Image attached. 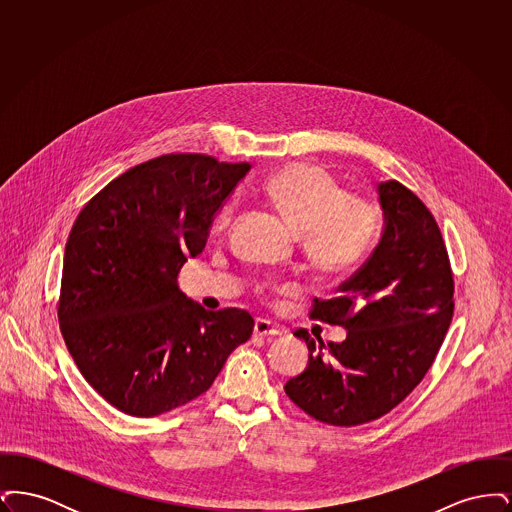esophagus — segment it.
<instances>
[{
  "label": "esophagus",
  "instance_id": "1",
  "mask_svg": "<svg viewBox=\"0 0 512 512\" xmlns=\"http://www.w3.org/2000/svg\"><path fill=\"white\" fill-rule=\"evenodd\" d=\"M253 336L255 338H276V336H282V330L272 326L268 320L257 318L255 326H253Z\"/></svg>",
  "mask_w": 512,
  "mask_h": 512
}]
</instances>
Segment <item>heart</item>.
Instances as JSON below:
<instances>
[{"label": "heart", "mask_w": 512, "mask_h": 512, "mask_svg": "<svg viewBox=\"0 0 512 512\" xmlns=\"http://www.w3.org/2000/svg\"><path fill=\"white\" fill-rule=\"evenodd\" d=\"M263 195L301 236L303 251L322 272L340 276L363 263L376 236V211L361 197H349L330 172L295 163L274 172ZM236 203L226 201L215 217V232L230 226Z\"/></svg>", "instance_id": "heart-1"}]
</instances>
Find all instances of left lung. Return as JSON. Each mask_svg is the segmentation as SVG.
<instances>
[{"label": "left lung", "mask_w": 512, "mask_h": 512, "mask_svg": "<svg viewBox=\"0 0 512 512\" xmlns=\"http://www.w3.org/2000/svg\"><path fill=\"white\" fill-rule=\"evenodd\" d=\"M382 238L338 297L315 299L309 317L347 328L341 343L295 336L309 365L284 390L332 426H359L395 409L422 382L453 318V272L438 222L397 180L378 184Z\"/></svg>", "instance_id": "1"}]
</instances>
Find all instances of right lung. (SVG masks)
Returning <instances> with one entry per match:
<instances>
[{
	"label": "right lung",
	"instance_id": "right-lung-1",
	"mask_svg": "<svg viewBox=\"0 0 512 512\" xmlns=\"http://www.w3.org/2000/svg\"><path fill=\"white\" fill-rule=\"evenodd\" d=\"M249 163L169 153L94 195L69 234L57 317L86 382L130 416H159L209 390L253 334L244 309L205 311L178 288Z\"/></svg>",
	"mask_w": 512,
	"mask_h": 512
}]
</instances>
